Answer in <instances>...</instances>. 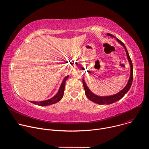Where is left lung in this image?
Listing matches in <instances>:
<instances>
[{
    "label": "left lung",
    "instance_id": "8db88e82",
    "mask_svg": "<svg viewBox=\"0 0 149 149\" xmlns=\"http://www.w3.org/2000/svg\"><path fill=\"white\" fill-rule=\"evenodd\" d=\"M107 35L109 36H111L112 37H114V36H113L112 34L110 33H107ZM117 41L119 42V43L122 45L126 52V54L127 56V58L129 59V61L130 62V68H131V72H130V77L129 78V80L128 81V83H127V86H125V88H124L120 92H119L118 93L113 95H111V96H107V97H100V96H97L95 94H94L91 91H90V90L88 89V88L87 87V85L84 82V80H82V84H83V86H84V88L85 90V93H86V95H87V97H88V98L91 100V101H93L95 103H97L98 104H100V105H102V104H112L113 102H115L118 100H120L121 98H122L124 95L129 91V90H130L132 84L133 82V64H132V60L130 59V57L129 56V52L127 51V49L126 48V47H125L124 44L123 43V42L118 39L117 38Z\"/></svg>",
    "mask_w": 149,
    "mask_h": 149
}]
</instances>
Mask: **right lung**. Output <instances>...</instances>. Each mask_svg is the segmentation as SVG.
<instances>
[{
  "label": "right lung",
  "instance_id": "1",
  "mask_svg": "<svg viewBox=\"0 0 149 149\" xmlns=\"http://www.w3.org/2000/svg\"><path fill=\"white\" fill-rule=\"evenodd\" d=\"M68 78V75L65 77V78L63 79V82L62 84L61 85V87L59 88V90L58 92V93L56 94L55 96L52 97L51 99H49L48 100L43 101H39V102H36V101H31L32 103L38 105H40V106H45V105H49L51 104H54L55 103H56L57 102L59 101L63 97V92H64L65 90V81Z\"/></svg>",
  "mask_w": 149,
  "mask_h": 149
}]
</instances>
